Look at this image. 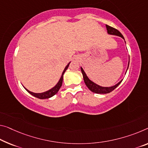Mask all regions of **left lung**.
<instances>
[{"mask_svg":"<svg viewBox=\"0 0 148 148\" xmlns=\"http://www.w3.org/2000/svg\"><path fill=\"white\" fill-rule=\"evenodd\" d=\"M106 29H107V32L109 34L120 36V37H121L122 38H123V39L124 40V36H122V34L120 33V32L118 30V29L114 28H112V27H111L110 26H108V25H106ZM129 63H130V61L128 62V68L129 67ZM128 68H127V70H128ZM81 69L82 74H83V79H84V81H85V85H87V87L88 88V89H89L90 90H91V91L93 92L97 93V94H106V93H109V92H112V90H114L115 88H116L122 81V80H121L119 82V83H118L116 85H114V86H112V87H101V86H99V85H97L96 83H93L92 81H90V79L88 78L87 75H86L85 71H84V70L83 69V68L81 67Z\"/></svg>","mask_w":148,"mask_h":148,"instance_id":"obj_1","label":"left lung"}]
</instances>
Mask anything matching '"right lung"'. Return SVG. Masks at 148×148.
Returning <instances> with one entry per match:
<instances>
[{
	"mask_svg": "<svg viewBox=\"0 0 148 148\" xmlns=\"http://www.w3.org/2000/svg\"><path fill=\"white\" fill-rule=\"evenodd\" d=\"M69 63L67 64V65L65 68L63 70V71L62 73V75H61V77L60 79V81L58 83H57V85L55 86V87H53L52 88H51L50 90H47L46 92H42V93H34V92H32L31 91H29L28 89H26V88H25V89H26L27 91H28L29 94H31L32 95H33L34 97H35L36 98H38V99H49V98H50L51 97H53L55 95L57 92L59 91V90H60V88H61V85H62V83H63V74H64V73L65 72V71L67 69L68 67H69Z\"/></svg>",
	"mask_w": 148,
	"mask_h": 148,
	"instance_id": "add662e5",
	"label": "right lung"
}]
</instances>
